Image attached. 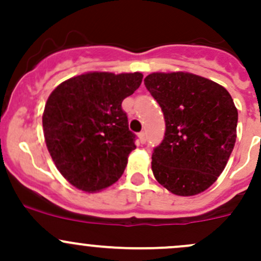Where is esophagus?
I'll return each instance as SVG.
<instances>
[{"instance_id":"esophagus-1","label":"esophagus","mask_w":261,"mask_h":261,"mask_svg":"<svg viewBox=\"0 0 261 261\" xmlns=\"http://www.w3.org/2000/svg\"><path fill=\"white\" fill-rule=\"evenodd\" d=\"M139 140H140L141 144H145L146 143V134L144 133V131H141V133L139 134Z\"/></svg>"}]
</instances>
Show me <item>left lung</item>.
<instances>
[{
    "mask_svg": "<svg viewBox=\"0 0 261 261\" xmlns=\"http://www.w3.org/2000/svg\"><path fill=\"white\" fill-rule=\"evenodd\" d=\"M144 83L165 120L164 138L151 155L155 179L177 196L206 191L235 146L232 97L220 84L191 73H151Z\"/></svg>",
    "mask_w": 261,
    "mask_h": 261,
    "instance_id": "8db88e82",
    "label": "left lung"
}]
</instances>
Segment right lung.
<instances>
[{"mask_svg": "<svg viewBox=\"0 0 261 261\" xmlns=\"http://www.w3.org/2000/svg\"><path fill=\"white\" fill-rule=\"evenodd\" d=\"M141 81L138 72L87 73L49 96L43 115L46 146L58 170L78 189L101 191L122 175L136 135L121 105Z\"/></svg>", "mask_w": 261, "mask_h": 261, "instance_id": "add662e5", "label": "right lung"}]
</instances>
